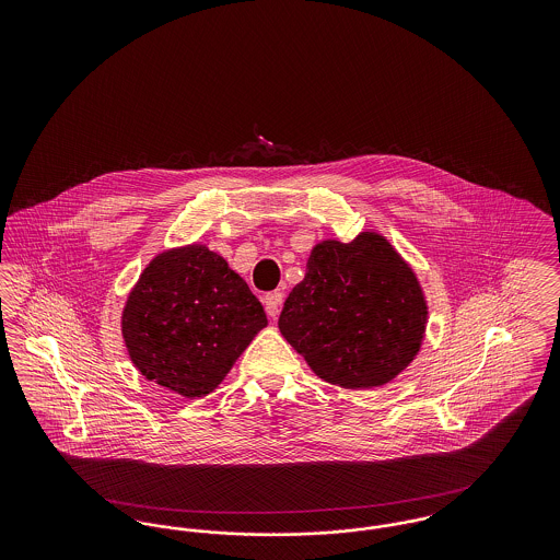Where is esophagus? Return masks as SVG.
Segmentation results:
<instances>
[{"instance_id": "esophagus-1", "label": "esophagus", "mask_w": 560, "mask_h": 560, "mask_svg": "<svg viewBox=\"0 0 560 560\" xmlns=\"http://www.w3.org/2000/svg\"><path fill=\"white\" fill-rule=\"evenodd\" d=\"M281 302H283V295L279 292L267 293V295H265V308H267L270 319H277V317H279Z\"/></svg>"}]
</instances>
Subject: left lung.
<instances>
[{
	"instance_id": "obj_1",
	"label": "left lung",
	"mask_w": 560,
	"mask_h": 560,
	"mask_svg": "<svg viewBox=\"0 0 560 560\" xmlns=\"http://www.w3.org/2000/svg\"><path fill=\"white\" fill-rule=\"evenodd\" d=\"M428 306L413 270L377 233L315 245L279 329L320 380L373 388L418 354Z\"/></svg>"
}]
</instances>
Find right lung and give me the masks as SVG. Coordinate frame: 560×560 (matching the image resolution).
Wrapping results in <instances>:
<instances>
[{"label":"right lung","mask_w":560,"mask_h":560,"mask_svg":"<svg viewBox=\"0 0 560 560\" xmlns=\"http://www.w3.org/2000/svg\"><path fill=\"white\" fill-rule=\"evenodd\" d=\"M267 323L240 275L195 243L163 252L144 268L121 331L138 372L195 399L212 393Z\"/></svg>","instance_id":"1"}]
</instances>
